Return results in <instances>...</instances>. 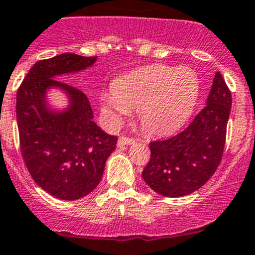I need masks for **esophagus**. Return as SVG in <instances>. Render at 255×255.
Returning <instances> with one entry per match:
<instances>
[{
	"mask_svg": "<svg viewBox=\"0 0 255 255\" xmlns=\"http://www.w3.org/2000/svg\"><path fill=\"white\" fill-rule=\"evenodd\" d=\"M135 142V140L131 137H127V136H120L119 140H118V145L119 146H125V145H132Z\"/></svg>",
	"mask_w": 255,
	"mask_h": 255,
	"instance_id": "1",
	"label": "esophagus"
}]
</instances>
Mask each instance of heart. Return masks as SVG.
Returning <instances> with one entry per match:
<instances>
[{"label": "heart", "mask_w": 255, "mask_h": 255, "mask_svg": "<svg viewBox=\"0 0 255 255\" xmlns=\"http://www.w3.org/2000/svg\"><path fill=\"white\" fill-rule=\"evenodd\" d=\"M200 93V79L191 68L148 65L115 80L114 90L102 95V109L114 127L137 110L147 132L168 135L188 122Z\"/></svg>", "instance_id": "b5f03b06"}]
</instances>
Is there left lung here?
I'll use <instances>...</instances> for the list:
<instances>
[{"instance_id":"obj_1","label":"left lung","mask_w":255,"mask_h":255,"mask_svg":"<svg viewBox=\"0 0 255 255\" xmlns=\"http://www.w3.org/2000/svg\"><path fill=\"white\" fill-rule=\"evenodd\" d=\"M232 95L221 73L214 75L207 104L182 132L150 142L142 178L165 197H182L202 187L218 167L226 143Z\"/></svg>"}]
</instances>
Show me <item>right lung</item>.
I'll use <instances>...</instances> for the list:
<instances>
[{
  "label": "right lung",
  "mask_w": 255,
  "mask_h": 255,
  "mask_svg": "<svg viewBox=\"0 0 255 255\" xmlns=\"http://www.w3.org/2000/svg\"><path fill=\"white\" fill-rule=\"evenodd\" d=\"M97 57L63 53L37 62L17 92L16 117L24 163L34 182L59 200L75 201L95 190L118 136L108 135L94 122L88 97L54 79L92 67ZM59 89L70 105L50 110L46 93Z\"/></svg>",
  "instance_id": "right-lung-1"
}]
</instances>
